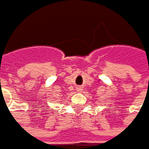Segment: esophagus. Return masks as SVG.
Masks as SVG:
<instances>
[{"instance_id": "1", "label": "esophagus", "mask_w": 149, "mask_h": 149, "mask_svg": "<svg viewBox=\"0 0 149 149\" xmlns=\"http://www.w3.org/2000/svg\"><path fill=\"white\" fill-rule=\"evenodd\" d=\"M81 87H77V91H79V92H81Z\"/></svg>"}]
</instances>
